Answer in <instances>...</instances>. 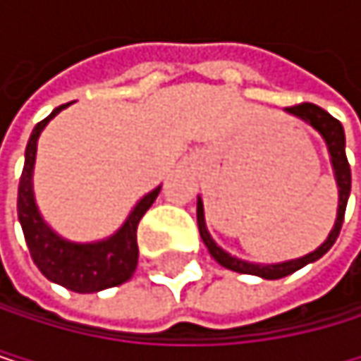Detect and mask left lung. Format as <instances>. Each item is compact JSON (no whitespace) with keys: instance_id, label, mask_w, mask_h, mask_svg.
Masks as SVG:
<instances>
[{"instance_id":"8db88e82","label":"left lung","mask_w":361,"mask_h":361,"mask_svg":"<svg viewBox=\"0 0 361 361\" xmlns=\"http://www.w3.org/2000/svg\"><path fill=\"white\" fill-rule=\"evenodd\" d=\"M288 114H293L297 118H301L303 123L321 134V138L327 145V154H329V162H331V171H334V179L338 186V212H336V223L329 231V235L325 238V243L321 247H316L312 253L303 255V257H295V259H286V262H277V264H259V262H247L240 259L231 253H227L223 247L216 245V240L207 231L205 225V216H203V201L201 197H197V225H199V233L203 245L210 251V255L219 262L221 267L235 271V273H245V275H257L262 279H281L286 275H293L295 271L312 264V262L321 259L336 243L342 221H344V210H346V201H349L351 195V169H349V160H346V151H344V128L338 118H334L329 112H325L323 108H318L314 104H299L293 108H286Z\"/></svg>"}]
</instances>
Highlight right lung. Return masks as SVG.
Here are the masks:
<instances>
[{"label": "right lung", "instance_id": "add662e5", "mask_svg": "<svg viewBox=\"0 0 361 361\" xmlns=\"http://www.w3.org/2000/svg\"><path fill=\"white\" fill-rule=\"evenodd\" d=\"M71 104L56 108L47 118H43L32 130V136L25 147V164L19 182V199L17 212L19 223L23 227V235L27 249L32 253L34 264L40 269L49 281L60 283L73 293H99V290L126 283L138 264V243L136 229L145 212L160 195V188H154L132 207L126 219L112 235L97 243H73L66 240L58 231L49 227V223L40 214L36 197H34V164H36V147L38 136L47 128V123L60 114Z\"/></svg>", "mask_w": 361, "mask_h": 361}]
</instances>
